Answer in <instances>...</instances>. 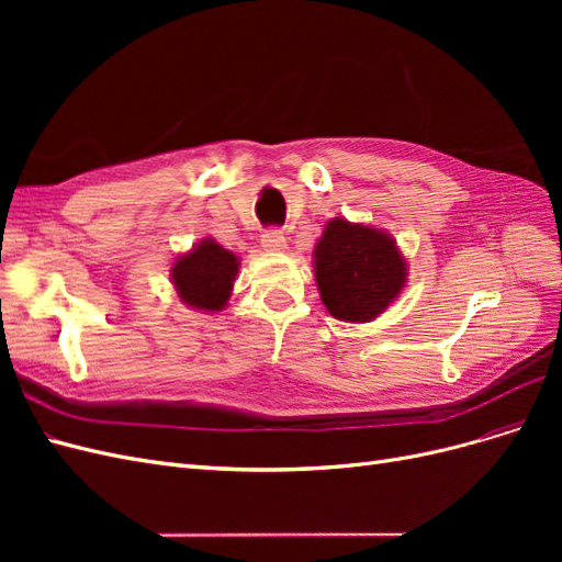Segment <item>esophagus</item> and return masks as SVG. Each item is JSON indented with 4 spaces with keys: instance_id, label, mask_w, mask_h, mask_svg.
Masks as SVG:
<instances>
[{
    "instance_id": "esophagus-1",
    "label": "esophagus",
    "mask_w": 562,
    "mask_h": 562,
    "mask_svg": "<svg viewBox=\"0 0 562 562\" xmlns=\"http://www.w3.org/2000/svg\"><path fill=\"white\" fill-rule=\"evenodd\" d=\"M265 250H283L285 248V236L281 229H267L260 239Z\"/></svg>"
}]
</instances>
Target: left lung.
Returning <instances> with one entry per match:
<instances>
[{
	"instance_id": "obj_1",
	"label": "left lung",
	"mask_w": 562,
	"mask_h": 562,
	"mask_svg": "<svg viewBox=\"0 0 562 562\" xmlns=\"http://www.w3.org/2000/svg\"><path fill=\"white\" fill-rule=\"evenodd\" d=\"M316 285L326 310L349 323L380 316L405 285V260L389 234L330 220L314 250Z\"/></svg>"
}]
</instances>
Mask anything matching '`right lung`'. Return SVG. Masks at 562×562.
I'll return each mask as SVG.
<instances>
[{"label": "right lung", "mask_w": 562, "mask_h": 562, "mask_svg": "<svg viewBox=\"0 0 562 562\" xmlns=\"http://www.w3.org/2000/svg\"><path fill=\"white\" fill-rule=\"evenodd\" d=\"M236 269V255L206 239L192 252L182 255L173 265L171 277L184 304L203 312H220L229 300Z\"/></svg>", "instance_id": "1"}]
</instances>
